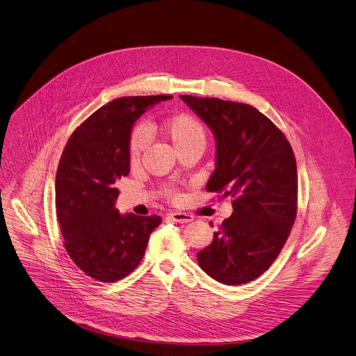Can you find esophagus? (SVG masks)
Returning <instances> with one entry per match:
<instances>
[{"label": "esophagus", "mask_w": 356, "mask_h": 356, "mask_svg": "<svg viewBox=\"0 0 356 356\" xmlns=\"http://www.w3.org/2000/svg\"><path fill=\"white\" fill-rule=\"evenodd\" d=\"M169 217H170L173 221H176V222H190V221L195 220V217H193L191 214H188V213H181V211L172 213Z\"/></svg>", "instance_id": "34e87169"}]
</instances>
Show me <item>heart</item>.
Segmentation results:
<instances>
[{
	"instance_id": "b5f03b06",
	"label": "heart",
	"mask_w": 356,
	"mask_h": 356,
	"mask_svg": "<svg viewBox=\"0 0 356 356\" xmlns=\"http://www.w3.org/2000/svg\"><path fill=\"white\" fill-rule=\"evenodd\" d=\"M161 131L168 136V139L173 143L175 149L180 152L184 147L191 145L204 143V132L202 124L187 113H177L169 116L163 124H161ZM147 132L142 126H138L131 135L129 140V161L132 165H136L143 147L147 145Z\"/></svg>"
}]
</instances>
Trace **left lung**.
I'll list each match as a JSON object with an SVG mask.
<instances>
[{
	"label": "left lung",
	"mask_w": 356,
	"mask_h": 356,
	"mask_svg": "<svg viewBox=\"0 0 356 356\" xmlns=\"http://www.w3.org/2000/svg\"><path fill=\"white\" fill-rule=\"evenodd\" d=\"M211 129L217 157L206 190L232 196L233 214L197 252L199 266L225 285L250 282L277 260L298 209L296 156L285 135L247 104L180 95Z\"/></svg>",
	"instance_id": "8db88e82"
}]
</instances>
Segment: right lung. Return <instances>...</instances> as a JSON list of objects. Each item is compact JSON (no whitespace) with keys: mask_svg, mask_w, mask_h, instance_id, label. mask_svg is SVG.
<instances>
[{"mask_svg":"<svg viewBox=\"0 0 356 356\" xmlns=\"http://www.w3.org/2000/svg\"><path fill=\"white\" fill-rule=\"evenodd\" d=\"M170 95L126 96L92 113L71 135L62 152L55 204L63 245L90 278L115 282L142 261L159 216H122L115 209L116 180L127 176L129 140L136 119Z\"/></svg>","mask_w":356,"mask_h":356,"instance_id":"1","label":"right lung"}]
</instances>
